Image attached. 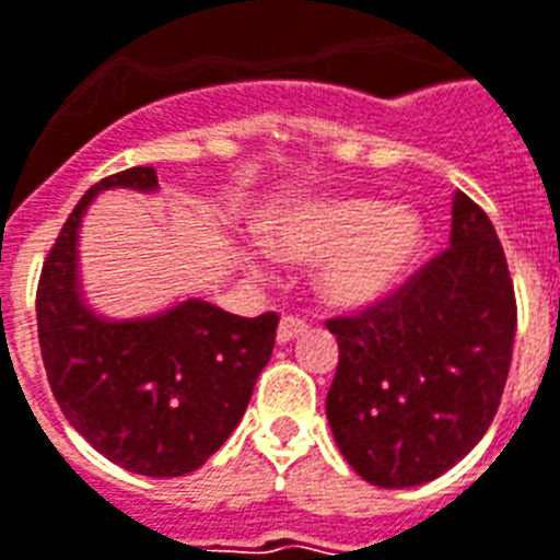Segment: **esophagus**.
Returning <instances> with one entry per match:
<instances>
[{
	"mask_svg": "<svg viewBox=\"0 0 560 560\" xmlns=\"http://www.w3.org/2000/svg\"><path fill=\"white\" fill-rule=\"evenodd\" d=\"M308 328V323L302 317H296V314H284L279 323V331H276V337H279V343H288V340H293V337H299L302 331Z\"/></svg>",
	"mask_w": 560,
	"mask_h": 560,
	"instance_id": "obj_1",
	"label": "esophagus"
}]
</instances>
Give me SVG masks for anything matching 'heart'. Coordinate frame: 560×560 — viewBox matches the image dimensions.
<instances>
[{"label":"heart","mask_w":560,"mask_h":560,"mask_svg":"<svg viewBox=\"0 0 560 560\" xmlns=\"http://www.w3.org/2000/svg\"><path fill=\"white\" fill-rule=\"evenodd\" d=\"M270 249L288 261H323L317 293L337 308H361L411 270L422 246L420 213L373 199H328L267 225Z\"/></svg>","instance_id":"heart-1"}]
</instances>
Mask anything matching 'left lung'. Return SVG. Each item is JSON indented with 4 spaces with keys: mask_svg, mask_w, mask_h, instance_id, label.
<instances>
[{
    "mask_svg": "<svg viewBox=\"0 0 560 560\" xmlns=\"http://www.w3.org/2000/svg\"><path fill=\"white\" fill-rule=\"evenodd\" d=\"M326 326L340 349L326 417L349 467L378 488L443 476L497 417L517 331L488 213L458 190L450 246L396 293Z\"/></svg>",
    "mask_w": 560,
    "mask_h": 560,
    "instance_id": "obj_1",
    "label": "left lung"
}]
</instances>
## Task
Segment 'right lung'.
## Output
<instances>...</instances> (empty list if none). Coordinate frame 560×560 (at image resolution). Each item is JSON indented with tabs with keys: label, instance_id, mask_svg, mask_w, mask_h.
I'll return each instance as SVG.
<instances>
[{
	"label": "right lung",
	"instance_id": "1",
	"mask_svg": "<svg viewBox=\"0 0 560 560\" xmlns=\"http://www.w3.org/2000/svg\"><path fill=\"white\" fill-rule=\"evenodd\" d=\"M108 187L155 190L152 166L102 178L67 217L37 284L43 366L75 432L138 476H187L241 422L279 317H237L202 299L147 319L96 317L79 290V225Z\"/></svg>",
	"mask_w": 560,
	"mask_h": 560
}]
</instances>
